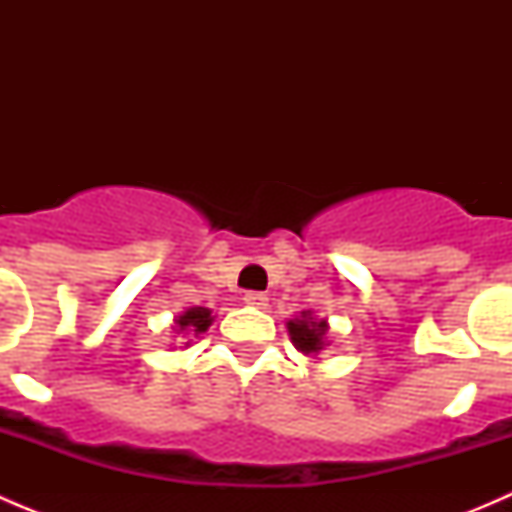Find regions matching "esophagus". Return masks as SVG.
I'll list each match as a JSON object with an SVG mask.
<instances>
[{
  "label": "esophagus",
  "mask_w": 512,
  "mask_h": 512,
  "mask_svg": "<svg viewBox=\"0 0 512 512\" xmlns=\"http://www.w3.org/2000/svg\"><path fill=\"white\" fill-rule=\"evenodd\" d=\"M245 304H250V307H257V309H267V297L262 292H245Z\"/></svg>",
  "instance_id": "34e87169"
}]
</instances>
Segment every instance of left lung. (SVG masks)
<instances>
[{
	"label": "left lung",
	"instance_id": "1",
	"mask_svg": "<svg viewBox=\"0 0 512 512\" xmlns=\"http://www.w3.org/2000/svg\"><path fill=\"white\" fill-rule=\"evenodd\" d=\"M287 332H289V339H292L294 349L302 352L304 356H317L324 347H329L327 319H317L312 312H302L299 317L289 319Z\"/></svg>",
	"mask_w": 512,
	"mask_h": 512
}]
</instances>
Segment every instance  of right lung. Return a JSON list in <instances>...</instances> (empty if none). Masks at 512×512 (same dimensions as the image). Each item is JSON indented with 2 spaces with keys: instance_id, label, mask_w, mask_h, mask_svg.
Listing matches in <instances>:
<instances>
[{
  "instance_id": "right-lung-1",
  "label": "right lung",
  "mask_w": 512,
  "mask_h": 512,
  "mask_svg": "<svg viewBox=\"0 0 512 512\" xmlns=\"http://www.w3.org/2000/svg\"><path fill=\"white\" fill-rule=\"evenodd\" d=\"M213 324V317H210L208 307H190L175 319V332L178 334H203L208 332V327Z\"/></svg>"
}]
</instances>
